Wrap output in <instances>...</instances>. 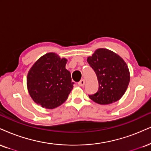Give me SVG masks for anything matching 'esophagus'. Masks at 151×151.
<instances>
[{"label":"esophagus","instance_id":"obj_1","mask_svg":"<svg viewBox=\"0 0 151 151\" xmlns=\"http://www.w3.org/2000/svg\"><path fill=\"white\" fill-rule=\"evenodd\" d=\"M84 84H85V80H84V79H81V80L79 81V83H78V85H79V86H84Z\"/></svg>","mask_w":151,"mask_h":151}]
</instances>
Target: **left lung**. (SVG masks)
Wrapping results in <instances>:
<instances>
[{
	"instance_id": "8db88e82",
	"label": "left lung",
	"mask_w": 151,
	"mask_h": 151,
	"mask_svg": "<svg viewBox=\"0 0 151 151\" xmlns=\"http://www.w3.org/2000/svg\"><path fill=\"white\" fill-rule=\"evenodd\" d=\"M87 62L96 72L99 90L88 96L101 105L115 103L124 95L130 81L128 66L119 55L106 48L96 50Z\"/></svg>"
}]
</instances>
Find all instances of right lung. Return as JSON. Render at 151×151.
Returning a JSON list of instances; mask_svg holds the SVG:
<instances>
[{
  "mask_svg": "<svg viewBox=\"0 0 151 151\" xmlns=\"http://www.w3.org/2000/svg\"><path fill=\"white\" fill-rule=\"evenodd\" d=\"M68 60L48 52L36 60L29 70L27 86L36 104L54 109L65 102L73 88L71 74L65 68Z\"/></svg>",
  "mask_w": 151,
  "mask_h": 151,
  "instance_id": "1",
  "label": "right lung"
}]
</instances>
